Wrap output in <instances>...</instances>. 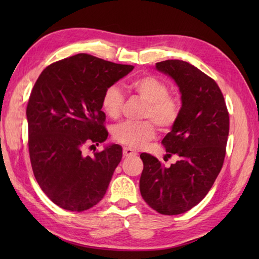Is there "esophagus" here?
<instances>
[{
	"mask_svg": "<svg viewBox=\"0 0 259 259\" xmlns=\"http://www.w3.org/2000/svg\"><path fill=\"white\" fill-rule=\"evenodd\" d=\"M136 155H137V152L131 149V148H128V147L123 148V157L129 158V157H133V156H136Z\"/></svg>",
	"mask_w": 259,
	"mask_h": 259,
	"instance_id": "obj_1",
	"label": "esophagus"
}]
</instances>
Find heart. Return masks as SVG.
Here are the masks:
<instances>
[{"label": "heart", "instance_id": "heart-1", "mask_svg": "<svg viewBox=\"0 0 259 259\" xmlns=\"http://www.w3.org/2000/svg\"><path fill=\"white\" fill-rule=\"evenodd\" d=\"M129 90L145 101L141 118L148 120L125 121L113 126L112 138L115 142L131 149H140L155 138L156 128L166 133L178 122L181 102L169 92L168 85L152 74L139 75L128 84ZM124 104L123 93L117 85H110L101 98V108L110 119H118Z\"/></svg>", "mask_w": 259, "mask_h": 259}]
</instances>
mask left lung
<instances>
[{"mask_svg":"<svg viewBox=\"0 0 259 259\" xmlns=\"http://www.w3.org/2000/svg\"><path fill=\"white\" fill-rule=\"evenodd\" d=\"M159 71L177 82L181 114L161 144L178 160L166 168L149 153H141L140 192L153 210L179 214L190 210L210 190L226 155L229 113L216 81L188 62L166 60Z\"/></svg>","mask_w":259,"mask_h":259,"instance_id":"8db88e82","label":"left lung"}]
</instances>
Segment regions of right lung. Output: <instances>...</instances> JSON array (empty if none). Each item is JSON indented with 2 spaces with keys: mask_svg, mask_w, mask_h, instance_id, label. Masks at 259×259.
I'll return each mask as SVG.
<instances>
[{
  "mask_svg": "<svg viewBox=\"0 0 259 259\" xmlns=\"http://www.w3.org/2000/svg\"><path fill=\"white\" fill-rule=\"evenodd\" d=\"M133 69L79 53L48 65L33 87L26 107L32 170L43 192L65 210H88L106 194L122 148L112 145L93 156L83 149L108 138L102 95Z\"/></svg>",
  "mask_w": 259,
  "mask_h": 259,
  "instance_id": "1",
  "label": "right lung"
}]
</instances>
